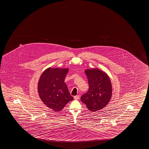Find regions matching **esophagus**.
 Returning a JSON list of instances; mask_svg holds the SVG:
<instances>
[{
  "instance_id": "1",
  "label": "esophagus",
  "mask_w": 149,
  "mask_h": 149,
  "mask_svg": "<svg viewBox=\"0 0 149 149\" xmlns=\"http://www.w3.org/2000/svg\"><path fill=\"white\" fill-rule=\"evenodd\" d=\"M74 98L75 100H79V95H76L74 96Z\"/></svg>"
}]
</instances>
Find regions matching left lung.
<instances>
[{
  "mask_svg": "<svg viewBox=\"0 0 149 149\" xmlns=\"http://www.w3.org/2000/svg\"><path fill=\"white\" fill-rule=\"evenodd\" d=\"M89 89L81 97V102L91 112L101 110L107 106L112 96V84L107 74L97 68L85 70Z\"/></svg>",
  "mask_w": 149,
  "mask_h": 149,
  "instance_id": "1",
  "label": "left lung"
}]
</instances>
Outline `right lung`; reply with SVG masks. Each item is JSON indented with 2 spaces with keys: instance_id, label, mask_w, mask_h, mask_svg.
<instances>
[{
  "instance_id": "right-lung-1",
  "label": "right lung",
  "mask_w": 149,
  "mask_h": 149,
  "mask_svg": "<svg viewBox=\"0 0 149 149\" xmlns=\"http://www.w3.org/2000/svg\"><path fill=\"white\" fill-rule=\"evenodd\" d=\"M68 68H48L42 73L38 83L39 97L44 104L56 112L60 111L74 98L64 79Z\"/></svg>"
}]
</instances>
